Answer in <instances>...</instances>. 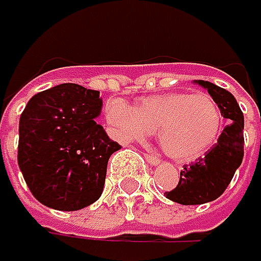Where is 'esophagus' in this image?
<instances>
[{
  "label": "esophagus",
  "instance_id": "esophagus-1",
  "mask_svg": "<svg viewBox=\"0 0 261 261\" xmlns=\"http://www.w3.org/2000/svg\"><path fill=\"white\" fill-rule=\"evenodd\" d=\"M146 160H147V163H149V165L150 166H158L160 165V160L156 158V156H153V155H146Z\"/></svg>",
  "mask_w": 261,
  "mask_h": 261
}]
</instances>
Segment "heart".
Listing matches in <instances>:
<instances>
[{
  "label": "heart",
  "instance_id": "1",
  "mask_svg": "<svg viewBox=\"0 0 261 261\" xmlns=\"http://www.w3.org/2000/svg\"><path fill=\"white\" fill-rule=\"evenodd\" d=\"M105 115L120 140H140L156 127L163 150L177 161L203 156L218 143L223 132V115L215 100L189 92L144 96L135 108L112 98L106 103Z\"/></svg>",
  "mask_w": 261,
  "mask_h": 261
}]
</instances>
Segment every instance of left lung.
Instances as JSON below:
<instances>
[{
	"mask_svg": "<svg viewBox=\"0 0 261 261\" xmlns=\"http://www.w3.org/2000/svg\"><path fill=\"white\" fill-rule=\"evenodd\" d=\"M194 83L207 90L218 105L223 118L229 121V126L223 129L218 143L204 156L191 166H185L177 188L165 194L166 198L185 206L217 200L240 168L245 146V118L234 95L209 81L194 80Z\"/></svg>",
	"mask_w": 261,
	"mask_h": 261,
	"instance_id": "1",
	"label": "left lung"
}]
</instances>
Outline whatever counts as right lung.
<instances>
[{
    "label": "right lung",
    "mask_w": 261,
    "mask_h": 261,
    "mask_svg": "<svg viewBox=\"0 0 261 261\" xmlns=\"http://www.w3.org/2000/svg\"><path fill=\"white\" fill-rule=\"evenodd\" d=\"M98 90L64 83L34 95L19 117L18 166L34 194L57 211H80L103 194L108 161L121 149L96 123Z\"/></svg>",
    "instance_id": "add662e5"
}]
</instances>
